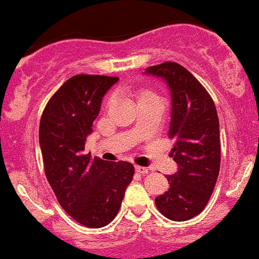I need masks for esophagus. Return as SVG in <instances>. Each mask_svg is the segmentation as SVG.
Returning a JSON list of instances; mask_svg holds the SVG:
<instances>
[{
	"label": "esophagus",
	"mask_w": 259,
	"mask_h": 259,
	"mask_svg": "<svg viewBox=\"0 0 259 259\" xmlns=\"http://www.w3.org/2000/svg\"><path fill=\"white\" fill-rule=\"evenodd\" d=\"M135 170H136L137 174H141V175H145V174L149 172V171H148V168H146V167H143V166H135Z\"/></svg>",
	"instance_id": "obj_1"
}]
</instances>
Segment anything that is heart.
I'll use <instances>...</instances> for the list:
<instances>
[{
    "instance_id": "obj_1",
    "label": "heart",
    "mask_w": 259,
    "mask_h": 259,
    "mask_svg": "<svg viewBox=\"0 0 259 259\" xmlns=\"http://www.w3.org/2000/svg\"><path fill=\"white\" fill-rule=\"evenodd\" d=\"M152 97H158V96L155 95L154 92H152V91H148V89H145V91H141V92H139V95H137L139 101H141V100H145V98H152Z\"/></svg>"
}]
</instances>
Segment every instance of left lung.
Returning <instances> with one entry per match:
<instances>
[{"instance_id": "obj_1", "label": "left lung", "mask_w": 259, "mask_h": 259, "mask_svg": "<svg viewBox=\"0 0 259 259\" xmlns=\"http://www.w3.org/2000/svg\"><path fill=\"white\" fill-rule=\"evenodd\" d=\"M146 74L162 77L170 88L172 110L168 137L175 140L170 154L178 163V171L167 176L170 188L155 197V205L170 221H188L205 209L218 179V114L206 89L179 63L150 66Z\"/></svg>"}]
</instances>
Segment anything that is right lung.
Returning <instances> with one entry per match:
<instances>
[{"label":"right lung","instance_id":"right-lung-1","mask_svg":"<svg viewBox=\"0 0 259 259\" xmlns=\"http://www.w3.org/2000/svg\"><path fill=\"white\" fill-rule=\"evenodd\" d=\"M116 76L75 75L62 84L45 106L40 140L45 175L59 205L77 223L101 228L118 214L135 168L124 161L91 158L85 140Z\"/></svg>","mask_w":259,"mask_h":259}]
</instances>
